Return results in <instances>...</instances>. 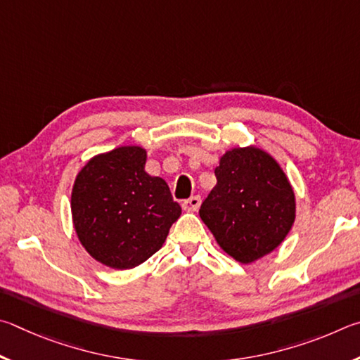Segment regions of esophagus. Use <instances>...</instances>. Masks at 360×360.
<instances>
[{
	"instance_id": "34e87169",
	"label": "esophagus",
	"mask_w": 360,
	"mask_h": 360,
	"mask_svg": "<svg viewBox=\"0 0 360 360\" xmlns=\"http://www.w3.org/2000/svg\"><path fill=\"white\" fill-rule=\"evenodd\" d=\"M181 207H184V210H186V212H198V209L200 207V198L193 196L190 199H186V200H184Z\"/></svg>"
}]
</instances>
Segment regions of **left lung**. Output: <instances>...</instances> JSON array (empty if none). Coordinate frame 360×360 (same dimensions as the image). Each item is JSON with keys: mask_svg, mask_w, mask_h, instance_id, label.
Listing matches in <instances>:
<instances>
[{"mask_svg": "<svg viewBox=\"0 0 360 360\" xmlns=\"http://www.w3.org/2000/svg\"><path fill=\"white\" fill-rule=\"evenodd\" d=\"M215 176L199 215L219 247L242 264L274 251L295 218L294 191L280 164L261 148H234L219 160Z\"/></svg>", "mask_w": 360, "mask_h": 360, "instance_id": "obj_1", "label": "left lung"}]
</instances>
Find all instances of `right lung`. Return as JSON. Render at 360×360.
I'll use <instances>...</instances> for the list:
<instances>
[{
  "mask_svg": "<svg viewBox=\"0 0 360 360\" xmlns=\"http://www.w3.org/2000/svg\"><path fill=\"white\" fill-rule=\"evenodd\" d=\"M145 161L143 148L118 147L91 158L74 181L75 232L107 267L124 270L147 261L181 213L166 181L145 172Z\"/></svg>",
  "mask_w": 360,
  "mask_h": 360,
  "instance_id": "1",
  "label": "right lung"
}]
</instances>
